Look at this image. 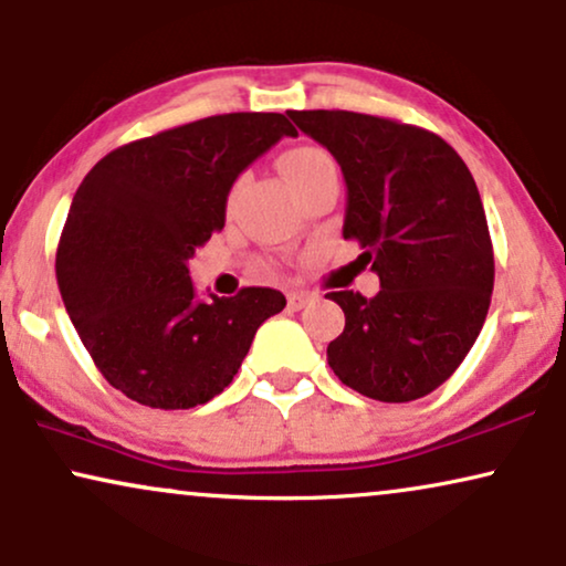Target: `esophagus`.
Returning a JSON list of instances; mask_svg holds the SVG:
<instances>
[{
    "instance_id": "34e87169",
    "label": "esophagus",
    "mask_w": 566,
    "mask_h": 566,
    "mask_svg": "<svg viewBox=\"0 0 566 566\" xmlns=\"http://www.w3.org/2000/svg\"><path fill=\"white\" fill-rule=\"evenodd\" d=\"M311 295H305V292H290L287 295V305H290V311H303V307L311 303Z\"/></svg>"
}]
</instances>
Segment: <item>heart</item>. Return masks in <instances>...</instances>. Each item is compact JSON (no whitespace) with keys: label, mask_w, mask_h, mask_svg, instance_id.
Segmentation results:
<instances>
[{"label":"heart","mask_w":566,"mask_h":566,"mask_svg":"<svg viewBox=\"0 0 566 566\" xmlns=\"http://www.w3.org/2000/svg\"><path fill=\"white\" fill-rule=\"evenodd\" d=\"M279 170L284 172L287 184L295 188V191H300V188L311 184V180L326 176V172H336V165H334V157H331L326 149L303 145V147H292L279 157ZM238 191H240V184L232 186L230 199H228L230 207L235 205Z\"/></svg>","instance_id":"b5f03b06"}]
</instances>
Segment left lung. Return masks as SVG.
I'll return each instance as SVG.
<instances>
[{
    "instance_id": "left-lung-1",
    "label": "left lung",
    "mask_w": 566,
    "mask_h": 566,
    "mask_svg": "<svg viewBox=\"0 0 566 566\" xmlns=\"http://www.w3.org/2000/svg\"><path fill=\"white\" fill-rule=\"evenodd\" d=\"M346 180L344 240L380 292H328L346 315L328 344L344 386L406 403L442 386L471 352L494 287L484 205L461 155L437 134L352 111H287Z\"/></svg>"
}]
</instances>
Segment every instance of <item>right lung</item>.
I'll list each match as a JSON object with an SVG mask.
<instances>
[{"label": "right lung", "mask_w": 566, "mask_h": 566, "mask_svg": "<svg viewBox=\"0 0 566 566\" xmlns=\"http://www.w3.org/2000/svg\"><path fill=\"white\" fill-rule=\"evenodd\" d=\"M282 137V113H222L113 149L74 193L56 248L66 313L126 398L193 409L230 386L255 331L287 300L271 287L196 297L188 259L224 228L235 178Z\"/></svg>", "instance_id": "right-lung-1"}]
</instances>
